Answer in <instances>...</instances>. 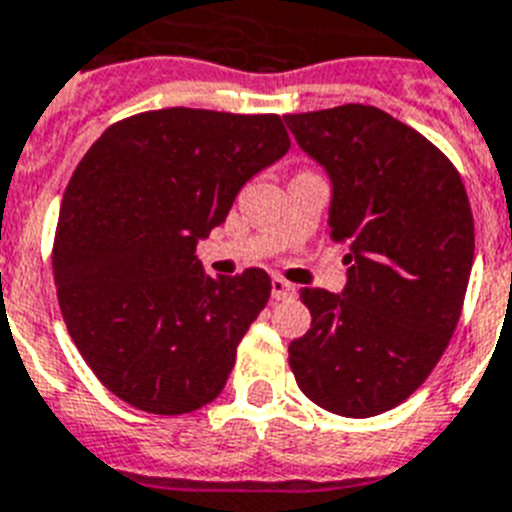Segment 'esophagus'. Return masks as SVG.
<instances>
[{
	"label": "esophagus",
	"instance_id": "esophagus-1",
	"mask_svg": "<svg viewBox=\"0 0 512 512\" xmlns=\"http://www.w3.org/2000/svg\"><path fill=\"white\" fill-rule=\"evenodd\" d=\"M270 291H273V299H291L296 294V289L291 286L289 281H283V278H273L270 281Z\"/></svg>",
	"mask_w": 512,
	"mask_h": 512
}]
</instances>
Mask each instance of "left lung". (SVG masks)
<instances>
[{
    "label": "left lung",
    "mask_w": 512,
    "mask_h": 512,
    "mask_svg": "<svg viewBox=\"0 0 512 512\" xmlns=\"http://www.w3.org/2000/svg\"><path fill=\"white\" fill-rule=\"evenodd\" d=\"M333 184L330 239L349 247L341 294L302 289L312 325L289 364L309 401L367 419L395 409L440 362L474 265L461 174L427 137L364 103L286 114Z\"/></svg>",
    "instance_id": "8db88e82"
}]
</instances>
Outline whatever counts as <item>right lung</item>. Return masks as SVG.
<instances>
[{
  "label": "right lung",
  "instance_id": "obj_1",
  "mask_svg": "<svg viewBox=\"0 0 512 512\" xmlns=\"http://www.w3.org/2000/svg\"><path fill=\"white\" fill-rule=\"evenodd\" d=\"M289 148L278 114L176 106L111 124L77 163L54 283L77 351L117 398L176 416L221 393L270 278H210L195 249Z\"/></svg>",
  "mask_w": 512,
  "mask_h": 512
}]
</instances>
